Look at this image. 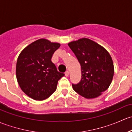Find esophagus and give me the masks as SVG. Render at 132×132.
<instances>
[{
  "instance_id": "34e87169",
  "label": "esophagus",
  "mask_w": 132,
  "mask_h": 132,
  "mask_svg": "<svg viewBox=\"0 0 132 132\" xmlns=\"http://www.w3.org/2000/svg\"><path fill=\"white\" fill-rule=\"evenodd\" d=\"M65 75L66 77H68V76H69V72L66 71L65 72Z\"/></svg>"
}]
</instances>
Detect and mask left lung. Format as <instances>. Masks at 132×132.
Instances as JSON below:
<instances>
[{
	"mask_svg": "<svg viewBox=\"0 0 132 132\" xmlns=\"http://www.w3.org/2000/svg\"><path fill=\"white\" fill-rule=\"evenodd\" d=\"M81 67L82 78L72 88L86 98H94L108 89L113 78V62L108 51L95 42L82 38L68 44Z\"/></svg>",
	"mask_w": 132,
	"mask_h": 132,
	"instance_id": "left-lung-1",
	"label": "left lung"
}]
</instances>
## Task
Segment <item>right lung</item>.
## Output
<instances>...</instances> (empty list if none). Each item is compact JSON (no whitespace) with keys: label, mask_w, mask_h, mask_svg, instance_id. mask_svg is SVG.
Instances as JSON below:
<instances>
[{"label":"right lung","mask_w":132,"mask_h":132,"mask_svg":"<svg viewBox=\"0 0 132 132\" xmlns=\"http://www.w3.org/2000/svg\"><path fill=\"white\" fill-rule=\"evenodd\" d=\"M60 44L40 39L27 46L19 55L16 78L21 90L36 100H43L56 91L58 81L65 75L51 62Z\"/></svg>","instance_id":"add662e5"}]
</instances>
